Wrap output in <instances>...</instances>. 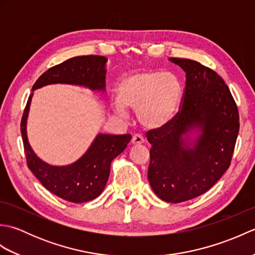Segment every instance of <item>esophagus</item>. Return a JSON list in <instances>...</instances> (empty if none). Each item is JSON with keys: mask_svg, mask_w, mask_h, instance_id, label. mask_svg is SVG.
Wrapping results in <instances>:
<instances>
[{"mask_svg": "<svg viewBox=\"0 0 255 255\" xmlns=\"http://www.w3.org/2000/svg\"><path fill=\"white\" fill-rule=\"evenodd\" d=\"M131 142L133 144H142L144 142V139H143V137L141 136V134L137 133V134H134V136L132 137Z\"/></svg>", "mask_w": 255, "mask_h": 255, "instance_id": "1", "label": "esophagus"}]
</instances>
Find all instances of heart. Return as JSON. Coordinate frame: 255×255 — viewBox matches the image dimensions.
Here are the masks:
<instances>
[{
  "mask_svg": "<svg viewBox=\"0 0 255 255\" xmlns=\"http://www.w3.org/2000/svg\"><path fill=\"white\" fill-rule=\"evenodd\" d=\"M116 112L125 108L136 111L143 127H163L174 117L182 99L181 83L176 75L156 70H141L124 77L117 85Z\"/></svg>",
  "mask_w": 255,
  "mask_h": 255,
  "instance_id": "heart-1",
  "label": "heart"
}]
</instances>
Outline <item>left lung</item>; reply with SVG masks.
I'll return each instance as SVG.
<instances>
[{
    "label": "left lung",
    "instance_id": "left-lung-1",
    "mask_svg": "<svg viewBox=\"0 0 255 255\" xmlns=\"http://www.w3.org/2000/svg\"><path fill=\"white\" fill-rule=\"evenodd\" d=\"M186 73L181 110L147 132L148 180L156 196L182 203L206 193L228 170L239 133V112L225 81L189 59L170 58ZM198 132L192 142L188 133Z\"/></svg>",
    "mask_w": 255,
    "mask_h": 255
}]
</instances>
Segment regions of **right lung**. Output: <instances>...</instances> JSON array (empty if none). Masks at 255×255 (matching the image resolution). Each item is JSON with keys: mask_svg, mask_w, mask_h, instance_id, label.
Returning a JSON list of instances; mask_svg holds the SVG:
<instances>
[{"mask_svg": "<svg viewBox=\"0 0 255 255\" xmlns=\"http://www.w3.org/2000/svg\"><path fill=\"white\" fill-rule=\"evenodd\" d=\"M107 59L103 56H81L69 59L42 73L31 91L48 84H72L92 91H105ZM32 93L21 117L27 165L42 185L52 194L71 203H85L100 196L110 176L112 161L126 149L131 134L99 133L88 151L74 163L55 166L40 160L32 151L27 138V118Z\"/></svg>", "mask_w": 255, "mask_h": 255, "instance_id": "1", "label": "right lung"}]
</instances>
